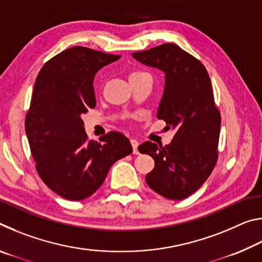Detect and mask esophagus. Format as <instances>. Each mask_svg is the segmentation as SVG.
Masks as SVG:
<instances>
[{"label":"esophagus","mask_w":262,"mask_h":262,"mask_svg":"<svg viewBox=\"0 0 262 262\" xmlns=\"http://www.w3.org/2000/svg\"><path fill=\"white\" fill-rule=\"evenodd\" d=\"M130 143L133 147V152H134L135 155H139V150H137V148H139V142H137L136 140H130Z\"/></svg>","instance_id":"obj_1"}]
</instances>
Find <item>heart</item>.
<instances>
[{"mask_svg": "<svg viewBox=\"0 0 262 262\" xmlns=\"http://www.w3.org/2000/svg\"><path fill=\"white\" fill-rule=\"evenodd\" d=\"M143 77H150V75L145 72H142V70H135L129 75V81L132 79H139V78H143Z\"/></svg>", "mask_w": 262, "mask_h": 262, "instance_id": "b5f03b06", "label": "heart"}]
</instances>
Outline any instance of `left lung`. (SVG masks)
<instances>
[{
  "instance_id": "1",
  "label": "left lung",
  "mask_w": 262,
  "mask_h": 262,
  "mask_svg": "<svg viewBox=\"0 0 262 262\" xmlns=\"http://www.w3.org/2000/svg\"><path fill=\"white\" fill-rule=\"evenodd\" d=\"M133 57L165 74V86L157 118L176 134L162 147L144 142L139 147L155 161L145 176L150 188L170 200H183L201 187L217 162L221 114L209 75L200 61L176 45L163 43L133 53Z\"/></svg>"
}]
</instances>
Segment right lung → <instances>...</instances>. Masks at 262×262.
Listing matches in <instances>:
<instances>
[{
  "label": "right lung",
  "mask_w": 262,
  "mask_h": 262,
  "mask_svg": "<svg viewBox=\"0 0 262 262\" xmlns=\"http://www.w3.org/2000/svg\"><path fill=\"white\" fill-rule=\"evenodd\" d=\"M120 59L75 46L47 61L35 78L25 132L41 180L60 196L79 201L104 183L111 166L133 151L127 137L110 132L88 140L82 114L96 106L97 72Z\"/></svg>",
  "instance_id": "1"
}]
</instances>
